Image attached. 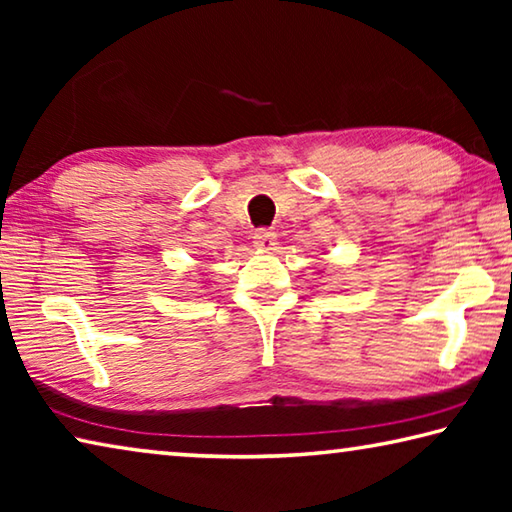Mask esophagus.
<instances>
[{
	"instance_id": "esophagus-1",
	"label": "esophagus",
	"mask_w": 512,
	"mask_h": 512,
	"mask_svg": "<svg viewBox=\"0 0 512 512\" xmlns=\"http://www.w3.org/2000/svg\"><path fill=\"white\" fill-rule=\"evenodd\" d=\"M275 239H277V235H275L273 230L262 228V230H257L255 235H253V244H255V248H259V250H273Z\"/></svg>"
}]
</instances>
